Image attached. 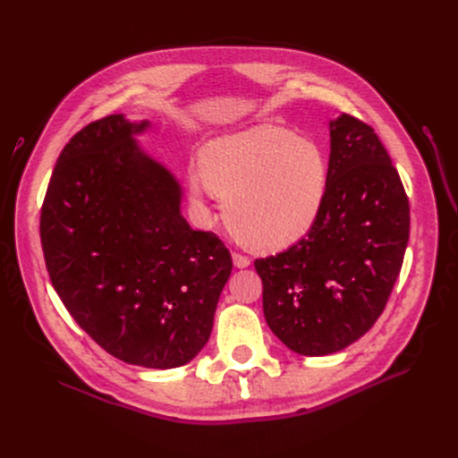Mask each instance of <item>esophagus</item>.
<instances>
[{
  "mask_svg": "<svg viewBox=\"0 0 458 458\" xmlns=\"http://www.w3.org/2000/svg\"><path fill=\"white\" fill-rule=\"evenodd\" d=\"M233 266L239 267V269H244V267L250 266V258H246V256H242V254L234 252V254H233Z\"/></svg>",
  "mask_w": 458,
  "mask_h": 458,
  "instance_id": "obj_1",
  "label": "esophagus"
}]
</instances>
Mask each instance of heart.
<instances>
[{"label": "heart", "mask_w": 458, "mask_h": 458, "mask_svg": "<svg viewBox=\"0 0 458 458\" xmlns=\"http://www.w3.org/2000/svg\"><path fill=\"white\" fill-rule=\"evenodd\" d=\"M328 185V162L317 143L275 123L221 135L200 150L189 195L208 221L206 197H221L229 229L254 250H281L313 229Z\"/></svg>", "instance_id": "obj_1"}]
</instances>
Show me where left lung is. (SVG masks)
<instances>
[{
  "mask_svg": "<svg viewBox=\"0 0 458 458\" xmlns=\"http://www.w3.org/2000/svg\"><path fill=\"white\" fill-rule=\"evenodd\" d=\"M328 185L313 229L254 261L263 315L300 355H330L382 315L409 242V199L378 135L342 114L330 123Z\"/></svg>",
  "mask_w": 458,
  "mask_h": 458,
  "instance_id": "8db88e82",
  "label": "left lung"
}]
</instances>
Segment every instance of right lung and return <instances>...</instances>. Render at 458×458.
Returning <instances> with one entry per match:
<instances>
[{
  "label": "right lung",
  "instance_id": "right-lung-1",
  "mask_svg": "<svg viewBox=\"0 0 458 458\" xmlns=\"http://www.w3.org/2000/svg\"><path fill=\"white\" fill-rule=\"evenodd\" d=\"M148 126L113 114L66 143L39 237L74 321L120 361L164 370L206 345L233 261L182 216V185L135 140Z\"/></svg>",
  "mask_w": 458,
  "mask_h": 458
}]
</instances>
